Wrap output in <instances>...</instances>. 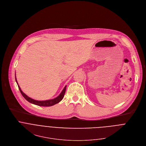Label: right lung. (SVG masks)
<instances>
[{"mask_svg":"<svg viewBox=\"0 0 146 146\" xmlns=\"http://www.w3.org/2000/svg\"><path fill=\"white\" fill-rule=\"evenodd\" d=\"M15 80H16V82L17 83V84L18 85V82H17V78H16V76H15ZM18 88H19V89L22 94V95L24 97V98L27 100L28 101L29 103H32L33 104H35V105H36V106H42V107H50V106H54L57 103H58L59 102H60L62 99L64 98V94H65V91H66V85L64 87V88L63 89L62 91L61 92V93L60 94V95L58 96H57V98L53 99H51V100H44V101H38V100H34L30 98H29V96H27L26 94H25L22 90H21L20 86L18 85Z\"/></svg>","mask_w":146,"mask_h":146,"instance_id":"obj_1","label":"right lung"}]
</instances>
